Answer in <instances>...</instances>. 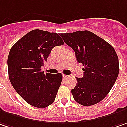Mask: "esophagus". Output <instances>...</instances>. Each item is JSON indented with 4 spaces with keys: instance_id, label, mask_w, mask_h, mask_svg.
I'll use <instances>...</instances> for the list:
<instances>
[{
    "instance_id": "34e87169",
    "label": "esophagus",
    "mask_w": 127,
    "mask_h": 127,
    "mask_svg": "<svg viewBox=\"0 0 127 127\" xmlns=\"http://www.w3.org/2000/svg\"><path fill=\"white\" fill-rule=\"evenodd\" d=\"M67 77H68V76H67V75H66V74H63V77L64 80V79H66Z\"/></svg>"
}]
</instances>
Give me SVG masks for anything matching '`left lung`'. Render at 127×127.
<instances>
[{
    "instance_id": "1",
    "label": "left lung",
    "mask_w": 127,
    "mask_h": 127,
    "mask_svg": "<svg viewBox=\"0 0 127 127\" xmlns=\"http://www.w3.org/2000/svg\"><path fill=\"white\" fill-rule=\"evenodd\" d=\"M64 42L72 48L84 76L77 77L71 92L74 99L83 106L101 102L114 85L119 72V59L114 47L90 31L61 33Z\"/></svg>"
}]
</instances>
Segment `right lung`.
I'll return each mask as SVG.
<instances>
[{"label": "right lung", "mask_w": 127, "mask_h": 127, "mask_svg": "<svg viewBox=\"0 0 127 127\" xmlns=\"http://www.w3.org/2000/svg\"><path fill=\"white\" fill-rule=\"evenodd\" d=\"M63 45L60 34L36 29L20 38L10 50L9 80L20 96L35 107H47L55 99L62 74H45L41 67L53 47Z\"/></svg>", "instance_id": "add662e5"}]
</instances>
